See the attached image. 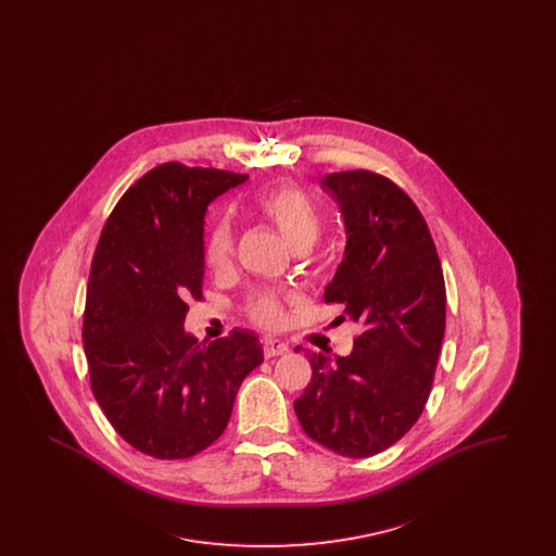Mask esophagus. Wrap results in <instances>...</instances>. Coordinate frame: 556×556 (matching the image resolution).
I'll use <instances>...</instances> for the list:
<instances>
[{
  "label": "esophagus",
  "mask_w": 556,
  "mask_h": 556,
  "mask_svg": "<svg viewBox=\"0 0 556 556\" xmlns=\"http://www.w3.org/2000/svg\"><path fill=\"white\" fill-rule=\"evenodd\" d=\"M263 350H265L266 358H275V356H283L290 352L288 344L279 342V340H273V338H266L263 342Z\"/></svg>",
  "instance_id": "obj_1"
}]
</instances>
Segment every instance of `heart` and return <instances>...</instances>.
Returning a JSON list of instances; mask_svg holds the SVG:
<instances>
[{"label": "heart", "mask_w": 556, "mask_h": 556, "mask_svg": "<svg viewBox=\"0 0 556 556\" xmlns=\"http://www.w3.org/2000/svg\"><path fill=\"white\" fill-rule=\"evenodd\" d=\"M256 208L283 236L293 250L311 248L320 233V220L311 198L293 186L265 189L256 195ZM233 229L227 220H216L204 243L206 265L223 273L233 261ZM245 315L263 327H277L283 320V302L273 291H256L245 302Z\"/></svg>", "instance_id": "heart-1"}]
</instances>
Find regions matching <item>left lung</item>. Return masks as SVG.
<instances>
[{"label":"left lung","mask_w":556,"mask_h":556,"mask_svg":"<svg viewBox=\"0 0 556 556\" xmlns=\"http://www.w3.org/2000/svg\"><path fill=\"white\" fill-rule=\"evenodd\" d=\"M320 187L345 227L344 261L323 298L365 329L348 356H308L313 379L293 408L320 446L367 458L424 413L446 329L444 273L424 214L396 184L344 170Z\"/></svg>","instance_id":"8db88e82"}]
</instances>
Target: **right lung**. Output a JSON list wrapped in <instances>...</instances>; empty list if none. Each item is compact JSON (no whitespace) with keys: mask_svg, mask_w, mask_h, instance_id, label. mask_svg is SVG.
<instances>
[{"mask_svg":"<svg viewBox=\"0 0 556 556\" xmlns=\"http://www.w3.org/2000/svg\"><path fill=\"white\" fill-rule=\"evenodd\" d=\"M248 175L166 162L125 191L98 241L83 317L91 390L132 448L189 458L220 438L241 381L265 356L252 331L198 342L208 204Z\"/></svg>","mask_w":556,"mask_h":556,"instance_id":"1","label":"right lung"}]
</instances>
